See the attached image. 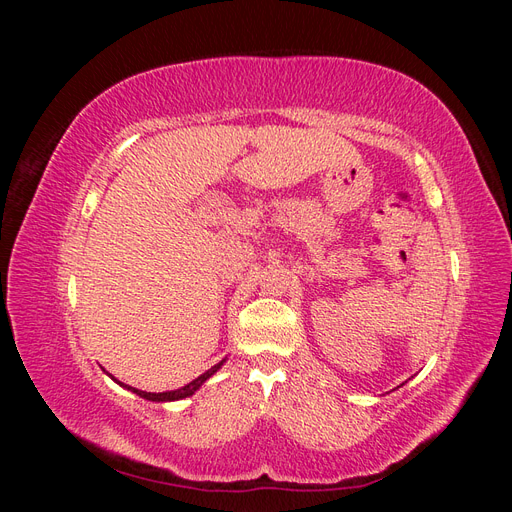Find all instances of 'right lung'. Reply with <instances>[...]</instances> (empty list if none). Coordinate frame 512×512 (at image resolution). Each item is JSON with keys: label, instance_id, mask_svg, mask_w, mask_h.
Here are the masks:
<instances>
[{"label": "right lung", "instance_id": "add662e5", "mask_svg": "<svg viewBox=\"0 0 512 512\" xmlns=\"http://www.w3.org/2000/svg\"><path fill=\"white\" fill-rule=\"evenodd\" d=\"M226 363V359H222L218 365H213L211 369H207L205 374H200L196 380H192L190 384H185V386H181V389H175V391H166V393H147V391H138V389H134V386H128V384H123V382H119V380H115L111 374V376L119 386H123V389H128V391H132V393H136L138 397H143V399H147V401H179V399H185V397H192L200 386H203L215 371H218L222 365Z\"/></svg>", "mask_w": 512, "mask_h": 512}]
</instances>
